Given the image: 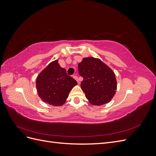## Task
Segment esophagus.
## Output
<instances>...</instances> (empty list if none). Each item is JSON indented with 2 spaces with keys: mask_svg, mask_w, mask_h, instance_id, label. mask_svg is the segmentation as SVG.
<instances>
[{
  "mask_svg": "<svg viewBox=\"0 0 156 156\" xmlns=\"http://www.w3.org/2000/svg\"><path fill=\"white\" fill-rule=\"evenodd\" d=\"M73 77L75 80H76V81H77V83H79V79H78V77L77 76V75H73Z\"/></svg>",
  "mask_w": 156,
  "mask_h": 156,
  "instance_id": "34e87169",
  "label": "esophagus"
}]
</instances>
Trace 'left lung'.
<instances>
[{
  "label": "left lung",
  "mask_w": 156,
  "mask_h": 156,
  "mask_svg": "<svg viewBox=\"0 0 156 156\" xmlns=\"http://www.w3.org/2000/svg\"><path fill=\"white\" fill-rule=\"evenodd\" d=\"M79 75L83 77L81 88L91 104L101 105L110 100L116 90L114 72L100 59L85 58L78 65Z\"/></svg>",
  "instance_id": "8db88e82"
}]
</instances>
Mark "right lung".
Instances as JSON below:
<instances>
[{
    "instance_id": "right-lung-1",
    "label": "right lung",
    "mask_w": 156,
    "mask_h": 156,
    "mask_svg": "<svg viewBox=\"0 0 156 156\" xmlns=\"http://www.w3.org/2000/svg\"><path fill=\"white\" fill-rule=\"evenodd\" d=\"M77 81L62 68L58 60L49 64L36 79L38 96L44 102L54 106L64 104Z\"/></svg>"
}]
</instances>
